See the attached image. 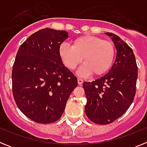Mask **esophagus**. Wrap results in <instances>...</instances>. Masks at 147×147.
<instances>
[{
	"instance_id": "1",
	"label": "esophagus",
	"mask_w": 147,
	"mask_h": 147,
	"mask_svg": "<svg viewBox=\"0 0 147 147\" xmlns=\"http://www.w3.org/2000/svg\"><path fill=\"white\" fill-rule=\"evenodd\" d=\"M83 83V80L82 79H80V78H78V84L80 85H82Z\"/></svg>"
}]
</instances>
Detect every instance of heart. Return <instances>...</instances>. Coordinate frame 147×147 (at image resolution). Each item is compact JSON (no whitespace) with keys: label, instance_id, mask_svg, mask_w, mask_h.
<instances>
[{"label":"heart","instance_id":"heart-1","mask_svg":"<svg viewBox=\"0 0 147 147\" xmlns=\"http://www.w3.org/2000/svg\"><path fill=\"white\" fill-rule=\"evenodd\" d=\"M59 54L65 65L74 70L84 60L78 73L82 76H102L108 72L115 57V48L110 40L93 35H83L73 40L72 46L62 43Z\"/></svg>","mask_w":147,"mask_h":147}]
</instances>
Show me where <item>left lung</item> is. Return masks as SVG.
I'll return each mask as SVG.
<instances>
[{
	"label": "left lung",
	"instance_id": "obj_1",
	"mask_svg": "<svg viewBox=\"0 0 147 147\" xmlns=\"http://www.w3.org/2000/svg\"><path fill=\"white\" fill-rule=\"evenodd\" d=\"M117 51L113 65L107 74L95 81L85 82L86 115L98 124H108L124 115L134 100L138 66L133 51L119 36L110 32Z\"/></svg>",
	"mask_w": 147,
	"mask_h": 147
}]
</instances>
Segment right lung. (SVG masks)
I'll use <instances>...</instances> for the list:
<instances>
[{
    "label": "right lung",
    "mask_w": 147,
    "mask_h": 147,
    "mask_svg": "<svg viewBox=\"0 0 147 147\" xmlns=\"http://www.w3.org/2000/svg\"><path fill=\"white\" fill-rule=\"evenodd\" d=\"M67 32L42 28L20 46L12 67V93L26 116L40 124L59 120L77 78L63 65L59 54Z\"/></svg>",
    "instance_id": "1"
}]
</instances>
